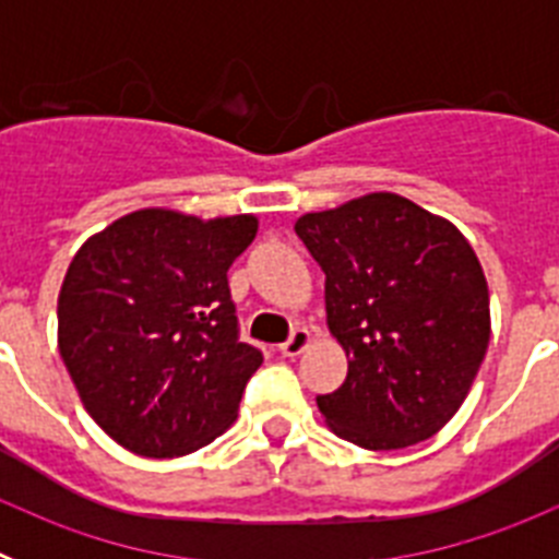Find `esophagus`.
<instances>
[{"mask_svg":"<svg viewBox=\"0 0 559 559\" xmlns=\"http://www.w3.org/2000/svg\"><path fill=\"white\" fill-rule=\"evenodd\" d=\"M310 344H313V333H310L308 328H296L294 333H290V338L280 347V353H283L285 358H296V355H302Z\"/></svg>","mask_w":559,"mask_h":559,"instance_id":"obj_1","label":"esophagus"}]
</instances>
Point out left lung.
I'll use <instances>...</instances> for the list:
<instances>
[{"label": "left lung", "mask_w": 559, "mask_h": 559, "mask_svg": "<svg viewBox=\"0 0 559 559\" xmlns=\"http://www.w3.org/2000/svg\"><path fill=\"white\" fill-rule=\"evenodd\" d=\"M296 235L324 271L328 330L347 380L319 394L335 437L417 445L451 423L490 344V290L467 237L397 192L305 212Z\"/></svg>", "instance_id": "left-lung-1"}]
</instances>
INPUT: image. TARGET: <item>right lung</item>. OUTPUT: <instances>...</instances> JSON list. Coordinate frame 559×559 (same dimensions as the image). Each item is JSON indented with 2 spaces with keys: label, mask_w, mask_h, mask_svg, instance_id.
Masks as SVG:
<instances>
[{
  "label": "right lung",
  "mask_w": 559,
  "mask_h": 559,
  "mask_svg": "<svg viewBox=\"0 0 559 559\" xmlns=\"http://www.w3.org/2000/svg\"><path fill=\"white\" fill-rule=\"evenodd\" d=\"M257 224L145 206L72 257L58 353L88 417L126 451L185 456L235 423L263 355L237 338L226 271Z\"/></svg>",
  "instance_id": "1"
}]
</instances>
